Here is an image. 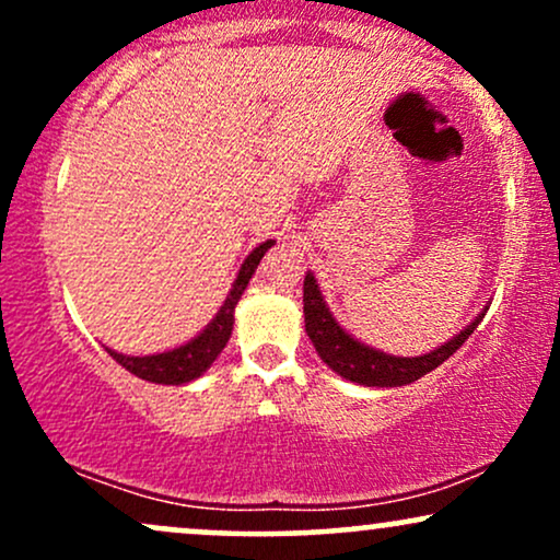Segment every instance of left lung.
Segmentation results:
<instances>
[{"label":"left lung","instance_id":"1","mask_svg":"<svg viewBox=\"0 0 560 560\" xmlns=\"http://www.w3.org/2000/svg\"><path fill=\"white\" fill-rule=\"evenodd\" d=\"M302 313H305V331L311 337L313 347L334 374L350 382L363 384V387H405V384L416 382V378L427 376L429 371H434L436 365H442L458 350L460 345L471 337L474 329L479 326V320L485 318L487 307L479 313L464 331L455 334L453 339L445 345H440L436 350L427 352V355L416 358H397L387 355V352L374 350V347L358 342L352 334H347L342 326L337 324V318L331 316L329 305H326L324 294H320L316 276L311 271L305 273V284H302Z\"/></svg>","mask_w":560,"mask_h":560}]
</instances>
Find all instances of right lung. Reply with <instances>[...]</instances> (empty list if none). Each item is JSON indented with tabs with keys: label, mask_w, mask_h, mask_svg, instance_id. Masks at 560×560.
<instances>
[{
	"label": "right lung",
	"mask_w": 560,
	"mask_h": 560,
	"mask_svg": "<svg viewBox=\"0 0 560 560\" xmlns=\"http://www.w3.org/2000/svg\"><path fill=\"white\" fill-rule=\"evenodd\" d=\"M273 247V240L258 244L253 253L247 255V260L242 262L236 281L231 284L226 300H223L221 311L215 313V318L197 334L195 339L182 347H173V350L158 352V355H124V352H115L107 347V352L113 355V361H118L126 371H131L133 376L144 378V382L155 384H186L195 382L205 374V371L213 365V361L221 355V350L226 347L231 329H234V307L242 300L244 289H247L249 279H253L255 268L262 260V255Z\"/></svg>",
	"instance_id": "1"
}]
</instances>
